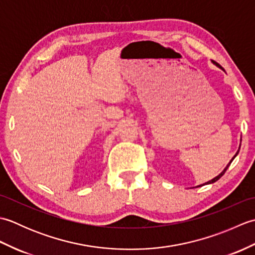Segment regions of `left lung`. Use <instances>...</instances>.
I'll return each mask as SVG.
<instances>
[{
  "label": "left lung",
  "mask_w": 255,
  "mask_h": 255,
  "mask_svg": "<svg viewBox=\"0 0 255 255\" xmlns=\"http://www.w3.org/2000/svg\"><path fill=\"white\" fill-rule=\"evenodd\" d=\"M215 64H216V66H217V67L221 68V67L219 66V64H218V63H216V62H215ZM221 69H223V68H221ZM240 147H241V144H240ZM240 147H239V150H240ZM239 150H238V151H237V153L235 154V156H234V158H232V159H231V161L229 162V163H228V165H227V166L225 167V169H224V171H223V172H221V173H220V174H219L218 176H216V177H214V178H213V180H210V181H208L207 183H205V184H211V183H215V182H217V181L219 180V178H220L221 176H223V175L225 174V173H226V171H227V169H228V167H229V165L231 164V162H232V161H234V159H235V158H236V156L238 155V153H239ZM205 184H203V185H205ZM203 185H198L197 187H199V186H203Z\"/></svg>",
  "instance_id": "8db88e82"
}]
</instances>
